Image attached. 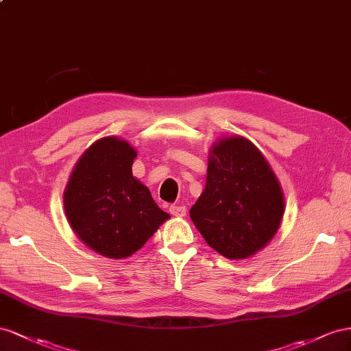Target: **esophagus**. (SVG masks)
<instances>
[{"instance_id":"obj_1","label":"esophagus","mask_w":351,"mask_h":351,"mask_svg":"<svg viewBox=\"0 0 351 351\" xmlns=\"http://www.w3.org/2000/svg\"><path fill=\"white\" fill-rule=\"evenodd\" d=\"M169 213L172 216H176V217H182L186 213V208H185V206L172 204V206H169Z\"/></svg>"}]
</instances>
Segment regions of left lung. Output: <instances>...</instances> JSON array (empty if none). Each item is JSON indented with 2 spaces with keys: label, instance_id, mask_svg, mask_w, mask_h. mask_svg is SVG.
<instances>
[{
  "label": "left lung",
  "instance_id": "1",
  "mask_svg": "<svg viewBox=\"0 0 351 351\" xmlns=\"http://www.w3.org/2000/svg\"><path fill=\"white\" fill-rule=\"evenodd\" d=\"M282 215L281 186L248 139L225 138L212 148L206 188L189 210L210 247L228 258H247L274 238Z\"/></svg>",
  "mask_w": 351,
  "mask_h": 351
}]
</instances>
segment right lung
I'll return each instance as SVG.
<instances>
[{
  "label": "right lung",
  "mask_w": 351,
  "mask_h": 351,
  "mask_svg": "<svg viewBox=\"0 0 351 351\" xmlns=\"http://www.w3.org/2000/svg\"><path fill=\"white\" fill-rule=\"evenodd\" d=\"M135 157V149L122 139H98L79 158L66 188L70 226L106 257L134 254L169 219L148 188L134 178Z\"/></svg>",
  "instance_id": "right-lung-1"
}]
</instances>
